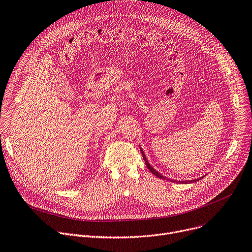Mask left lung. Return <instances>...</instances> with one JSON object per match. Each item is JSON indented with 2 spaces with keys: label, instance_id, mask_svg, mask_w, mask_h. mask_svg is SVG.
Instances as JSON below:
<instances>
[{
  "label": "left lung",
  "instance_id": "left-lung-1",
  "mask_svg": "<svg viewBox=\"0 0 252 252\" xmlns=\"http://www.w3.org/2000/svg\"><path fill=\"white\" fill-rule=\"evenodd\" d=\"M141 148V147H140ZM141 151H142V154H143V158H144V159H145V163H146V165H147V168L152 172V174H154L156 177H158V179H162V180H167V181H171L172 183H178V184H191V183H194V182H197V181H199V180H201V179H203L204 178V176L203 177H201V178H199V179H195V180H190V181H177V180H171V179H169V178H167V177H165V176H163L162 174H159L157 170H155L154 169V167H152L151 166V164L149 163V161H148V158H147V157H146V155H145V153H144V151H143V149L141 148Z\"/></svg>",
  "mask_w": 252,
  "mask_h": 252
}]
</instances>
